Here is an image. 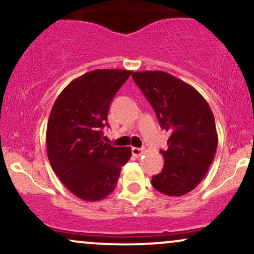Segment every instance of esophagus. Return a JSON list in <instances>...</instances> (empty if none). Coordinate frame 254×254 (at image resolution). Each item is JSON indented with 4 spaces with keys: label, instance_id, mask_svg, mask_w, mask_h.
Segmentation results:
<instances>
[{
    "label": "esophagus",
    "instance_id": "obj_1",
    "mask_svg": "<svg viewBox=\"0 0 254 254\" xmlns=\"http://www.w3.org/2000/svg\"><path fill=\"white\" fill-rule=\"evenodd\" d=\"M131 153H132L133 156L138 157V156H141L142 154H143V149H141V148L132 147V148H131Z\"/></svg>",
    "mask_w": 254,
    "mask_h": 254
}]
</instances>
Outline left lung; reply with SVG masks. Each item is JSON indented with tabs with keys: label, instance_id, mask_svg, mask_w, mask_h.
I'll return each instance as SVG.
<instances>
[{
	"label": "left lung",
	"instance_id": "8db88e82",
	"mask_svg": "<svg viewBox=\"0 0 254 254\" xmlns=\"http://www.w3.org/2000/svg\"><path fill=\"white\" fill-rule=\"evenodd\" d=\"M161 127L170 132L165 165L151 179L167 196H184L202 182L216 153L218 138L210 106L193 87L160 70L132 74Z\"/></svg>",
	"mask_w": 254,
	"mask_h": 254
}]
</instances>
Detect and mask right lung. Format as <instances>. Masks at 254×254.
Wrapping results in <instances>:
<instances>
[{
  "mask_svg": "<svg viewBox=\"0 0 254 254\" xmlns=\"http://www.w3.org/2000/svg\"><path fill=\"white\" fill-rule=\"evenodd\" d=\"M131 75L122 69H97L72 80L52 106L46 150L58 179L87 202L106 198L116 189L129 147L103 142L112 99Z\"/></svg>",
  "mask_w": 254,
  "mask_h": 254,
  "instance_id": "add662e5",
  "label": "right lung"
}]
</instances>
